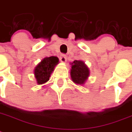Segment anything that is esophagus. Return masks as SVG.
Returning a JSON list of instances; mask_svg holds the SVG:
<instances>
[{
	"instance_id": "obj_1",
	"label": "esophagus",
	"mask_w": 132,
	"mask_h": 132,
	"mask_svg": "<svg viewBox=\"0 0 132 132\" xmlns=\"http://www.w3.org/2000/svg\"><path fill=\"white\" fill-rule=\"evenodd\" d=\"M60 61L62 63H66V61H67V56L64 54H61L60 56Z\"/></svg>"
}]
</instances>
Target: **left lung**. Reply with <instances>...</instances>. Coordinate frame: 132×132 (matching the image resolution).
Wrapping results in <instances>:
<instances>
[{"label":"left lung","instance_id":"1","mask_svg":"<svg viewBox=\"0 0 132 132\" xmlns=\"http://www.w3.org/2000/svg\"><path fill=\"white\" fill-rule=\"evenodd\" d=\"M71 69L70 71L71 78L76 84L84 85L90 76V70L85 63L82 61L75 60L71 63Z\"/></svg>","mask_w":132,"mask_h":132}]
</instances>
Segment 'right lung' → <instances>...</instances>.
I'll use <instances>...</instances> for the list:
<instances>
[{
	"mask_svg": "<svg viewBox=\"0 0 132 132\" xmlns=\"http://www.w3.org/2000/svg\"><path fill=\"white\" fill-rule=\"evenodd\" d=\"M59 61L58 57L54 56L45 57L36 66L34 74L38 84H44L48 81L54 67L58 65Z\"/></svg>",
	"mask_w": 132,
	"mask_h": 132,
	"instance_id": "add662e5",
	"label": "right lung"
}]
</instances>
